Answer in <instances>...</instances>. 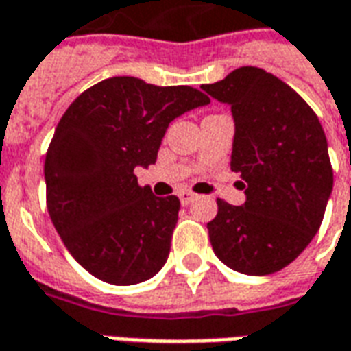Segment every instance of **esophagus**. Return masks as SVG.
I'll return each mask as SVG.
<instances>
[{
  "label": "esophagus",
  "mask_w": 351,
  "mask_h": 351,
  "mask_svg": "<svg viewBox=\"0 0 351 351\" xmlns=\"http://www.w3.org/2000/svg\"><path fill=\"white\" fill-rule=\"evenodd\" d=\"M178 197H180V202H182L184 206H186V204H189L191 201H195V195H193L191 191H180V193H178Z\"/></svg>",
  "instance_id": "1"
}]
</instances>
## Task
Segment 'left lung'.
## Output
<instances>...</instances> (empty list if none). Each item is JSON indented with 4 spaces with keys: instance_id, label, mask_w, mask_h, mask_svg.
Returning <instances> with one entry per match:
<instances>
[{
    "instance_id": "1",
    "label": "left lung",
    "mask_w": 351,
    "mask_h": 351,
    "mask_svg": "<svg viewBox=\"0 0 351 351\" xmlns=\"http://www.w3.org/2000/svg\"><path fill=\"white\" fill-rule=\"evenodd\" d=\"M201 89L230 106V169L245 180V202L219 199L208 223L215 256L240 274H275L311 243L333 191L324 128L292 87L256 66Z\"/></svg>"
}]
</instances>
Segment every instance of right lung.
<instances>
[{"label": "right lung", "instance_id": "add662e5", "mask_svg": "<svg viewBox=\"0 0 351 351\" xmlns=\"http://www.w3.org/2000/svg\"><path fill=\"white\" fill-rule=\"evenodd\" d=\"M210 104L201 90L115 76L77 96L44 163L51 223L83 268L110 285H137L167 262L178 197L139 186L176 117Z\"/></svg>", "mask_w": 351, "mask_h": 351}]
</instances>
